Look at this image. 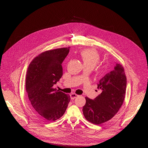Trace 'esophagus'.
<instances>
[{"label": "esophagus", "instance_id": "34e87169", "mask_svg": "<svg viewBox=\"0 0 148 148\" xmlns=\"http://www.w3.org/2000/svg\"><path fill=\"white\" fill-rule=\"evenodd\" d=\"M78 96H79L78 95H77V94H70V97H71V99H75V98H77Z\"/></svg>", "mask_w": 148, "mask_h": 148}]
</instances>
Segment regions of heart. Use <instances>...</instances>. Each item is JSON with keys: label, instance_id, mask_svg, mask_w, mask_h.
<instances>
[{"label": "heart", "instance_id": "b5f03b06", "mask_svg": "<svg viewBox=\"0 0 148 148\" xmlns=\"http://www.w3.org/2000/svg\"><path fill=\"white\" fill-rule=\"evenodd\" d=\"M80 56L84 66H90L94 68L99 62V55L94 50H83L80 52Z\"/></svg>", "mask_w": 148, "mask_h": 148}]
</instances>
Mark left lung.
<instances>
[{
    "instance_id": "obj_1",
    "label": "left lung",
    "mask_w": 148,
    "mask_h": 148,
    "mask_svg": "<svg viewBox=\"0 0 148 148\" xmlns=\"http://www.w3.org/2000/svg\"><path fill=\"white\" fill-rule=\"evenodd\" d=\"M97 85L101 93L94 99L85 97L86 104L83 107L85 118L95 125L111 119L123 104L127 78L122 65L116 63L113 71L106 74Z\"/></svg>"
}]
</instances>
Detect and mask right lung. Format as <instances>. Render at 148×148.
Segmentation results:
<instances>
[{"mask_svg": "<svg viewBox=\"0 0 148 148\" xmlns=\"http://www.w3.org/2000/svg\"><path fill=\"white\" fill-rule=\"evenodd\" d=\"M69 47L44 51L30 62L26 77V90L32 110L46 121H54L65 113L70 96L54 88L63 75L62 64Z\"/></svg>", "mask_w": 148, "mask_h": 148, "instance_id": "add662e5", "label": "right lung"}]
</instances>
